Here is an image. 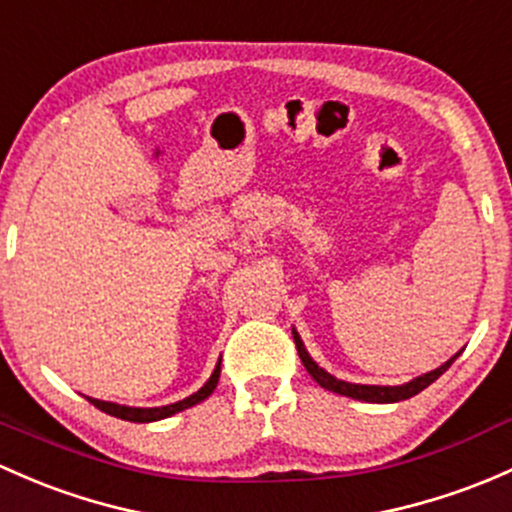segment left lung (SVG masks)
I'll list each match as a JSON object with an SVG mask.
<instances>
[{"instance_id":"obj_1","label":"left lung","mask_w":512,"mask_h":512,"mask_svg":"<svg viewBox=\"0 0 512 512\" xmlns=\"http://www.w3.org/2000/svg\"><path fill=\"white\" fill-rule=\"evenodd\" d=\"M292 333H294V343H297V351H299L301 363H304V368L309 370V375L316 380V383H319L321 387H326V390L338 392V395H346V397H353V400H363V402H400V400H410V397L417 395V392H422L424 387L432 385L441 373H446V370H449V365L456 360V355H459V353H456L454 358L446 360V363L441 365V368L432 370V373L419 375V378H414L412 383H407V385H397V387L355 385V383H343V380H336V378H333V375H328L326 370H321L319 365H316L314 360L309 358V353H306V348H304V343H301L299 333L297 331H292Z\"/></svg>"}]
</instances>
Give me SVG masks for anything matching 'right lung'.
Returning <instances> with one entry per match:
<instances>
[{"label": "right lung", "mask_w": 512, "mask_h": 512, "mask_svg": "<svg viewBox=\"0 0 512 512\" xmlns=\"http://www.w3.org/2000/svg\"><path fill=\"white\" fill-rule=\"evenodd\" d=\"M218 378H220V360H218V365H215L211 380H208V383L203 385L201 390L193 392V395L186 397V400L174 402V405H166V407H149V410H142V407L115 405V402L93 400V397H88V402H90V405L98 407V410H102L105 414H112V417H117V419H125V422H157V419L171 417V414L188 410V407H193V405H198V402L206 400V397L215 390V385H218Z\"/></svg>", "instance_id": "1"}]
</instances>
